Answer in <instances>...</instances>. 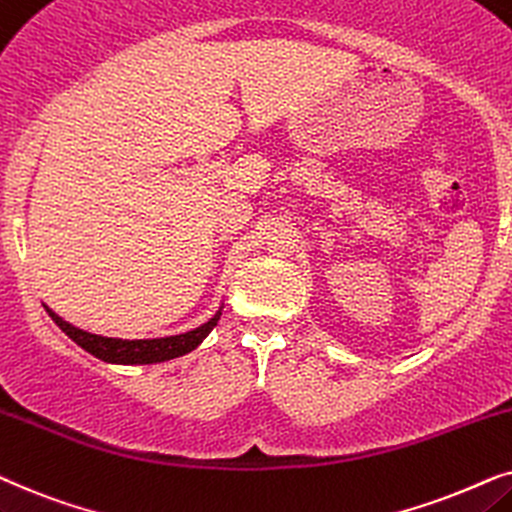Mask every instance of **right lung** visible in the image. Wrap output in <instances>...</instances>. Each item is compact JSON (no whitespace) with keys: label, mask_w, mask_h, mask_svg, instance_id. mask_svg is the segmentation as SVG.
Listing matches in <instances>:
<instances>
[{"label":"right lung","mask_w":512,"mask_h":512,"mask_svg":"<svg viewBox=\"0 0 512 512\" xmlns=\"http://www.w3.org/2000/svg\"><path fill=\"white\" fill-rule=\"evenodd\" d=\"M44 309L53 318V323H56L74 344H79L81 349L91 353V356L114 365H154V363H163V360L180 358L185 356V353H192L196 346L210 335V330L217 325L224 306L220 304V309L215 311V316L208 318L203 325L194 327V330L180 332V335H170V337H154V339H119V337L93 335V332H86L81 330V327H74L72 323H67V320L60 318L58 313L51 311L46 304Z\"/></svg>","instance_id":"obj_1"}]
</instances>
